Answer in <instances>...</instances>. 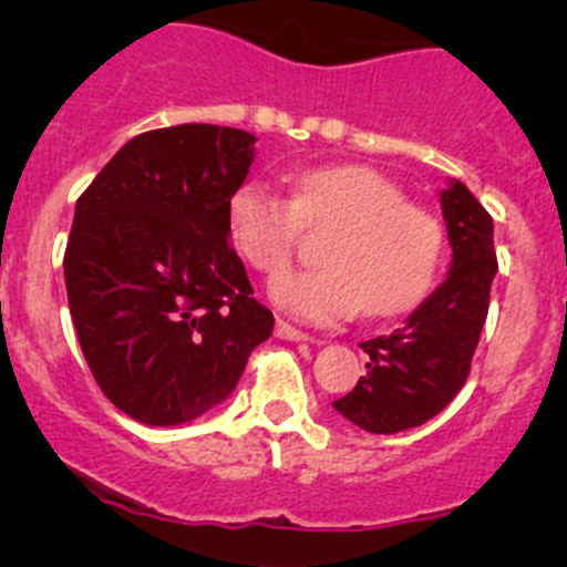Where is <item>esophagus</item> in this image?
Returning a JSON list of instances; mask_svg holds the SVG:
<instances>
[{
    "instance_id": "esophagus-1",
    "label": "esophagus",
    "mask_w": 567,
    "mask_h": 567,
    "mask_svg": "<svg viewBox=\"0 0 567 567\" xmlns=\"http://www.w3.org/2000/svg\"><path fill=\"white\" fill-rule=\"evenodd\" d=\"M275 333H277V338H285V341H311V336H309V333H303V330L292 328V324L282 322V320L277 322Z\"/></svg>"
}]
</instances>
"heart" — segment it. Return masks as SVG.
<instances>
[{
  "instance_id": "heart-1",
  "label": "heart",
  "mask_w": 567,
  "mask_h": 567,
  "mask_svg": "<svg viewBox=\"0 0 567 567\" xmlns=\"http://www.w3.org/2000/svg\"><path fill=\"white\" fill-rule=\"evenodd\" d=\"M336 226L322 271L282 275L269 285L279 309L306 322H338L365 311L394 317L413 309L437 275V220L405 197L386 175L365 165H328L298 173L290 202L261 184L237 186L226 202V234L247 264L279 275L298 231Z\"/></svg>"
}]
</instances>
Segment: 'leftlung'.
I'll return each mask as SVG.
<instances>
[{
	"mask_svg": "<svg viewBox=\"0 0 567 567\" xmlns=\"http://www.w3.org/2000/svg\"><path fill=\"white\" fill-rule=\"evenodd\" d=\"M451 269L392 336L360 343L368 370L333 408L354 426L396 434L426 424L451 405L470 375L496 277L493 218L461 181L440 192Z\"/></svg>",
	"mask_w": 567,
	"mask_h": 567,
	"instance_id": "1",
	"label": "left lung"
}]
</instances>
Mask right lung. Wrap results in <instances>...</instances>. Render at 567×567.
Returning <instances> with one entry per match:
<instances>
[{"instance_id":"right-lung-1","label":"right lung","mask_w":567,"mask_h":567,"mask_svg":"<svg viewBox=\"0 0 567 567\" xmlns=\"http://www.w3.org/2000/svg\"><path fill=\"white\" fill-rule=\"evenodd\" d=\"M256 141L202 122L152 130L76 199L63 256L71 320L97 386L146 426L220 405L275 330L226 234Z\"/></svg>"}]
</instances>
